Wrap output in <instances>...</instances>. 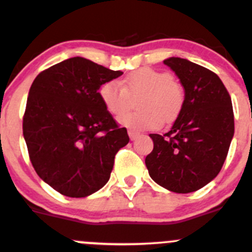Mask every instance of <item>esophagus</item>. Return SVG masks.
<instances>
[{
  "label": "esophagus",
  "instance_id": "34e87169",
  "mask_svg": "<svg viewBox=\"0 0 252 252\" xmlns=\"http://www.w3.org/2000/svg\"><path fill=\"white\" fill-rule=\"evenodd\" d=\"M128 134H129V138H130L131 140H134V139H135L136 136L139 135V133H138V131H135V130H131V129H130V130H128Z\"/></svg>",
  "mask_w": 252,
  "mask_h": 252
}]
</instances>
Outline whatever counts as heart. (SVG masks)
<instances>
[{
	"instance_id": "heart-1",
	"label": "heart",
	"mask_w": 252,
	"mask_h": 252,
	"mask_svg": "<svg viewBox=\"0 0 252 252\" xmlns=\"http://www.w3.org/2000/svg\"><path fill=\"white\" fill-rule=\"evenodd\" d=\"M141 111L121 117V123L135 130H155L166 122L173 121L183 110L185 91L171 73L154 68H140L122 80L106 81L98 89L103 106L114 116H122L129 107L130 96L140 95Z\"/></svg>"
}]
</instances>
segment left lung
<instances>
[{"label":"left lung","mask_w":252,"mask_h":252,"mask_svg":"<svg viewBox=\"0 0 252 252\" xmlns=\"http://www.w3.org/2000/svg\"><path fill=\"white\" fill-rule=\"evenodd\" d=\"M163 63L185 90V102L168 133L150 134L154 150L145 158L150 177L178 194L201 189L215 179L234 135L232 98L220 77L179 57Z\"/></svg>","instance_id":"8db88e82"}]
</instances>
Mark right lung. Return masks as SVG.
Returning a JSON list of instances; mask_svg holds the SVG:
<instances>
[{"label": "right lung", "instance_id": "right-lung-1", "mask_svg": "<svg viewBox=\"0 0 252 252\" xmlns=\"http://www.w3.org/2000/svg\"><path fill=\"white\" fill-rule=\"evenodd\" d=\"M123 74L83 57L42 70L32 81L23 135L37 175L60 194L85 197L110 179L117 152L129 142L98 89Z\"/></svg>", "mask_w": 252, "mask_h": 252}]
</instances>
